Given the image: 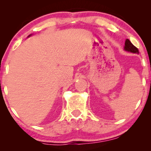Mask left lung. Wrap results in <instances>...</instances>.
Wrapping results in <instances>:
<instances>
[{
	"label": "left lung",
	"instance_id": "obj_1",
	"mask_svg": "<svg viewBox=\"0 0 151 151\" xmlns=\"http://www.w3.org/2000/svg\"><path fill=\"white\" fill-rule=\"evenodd\" d=\"M124 49H125V50H126V51L131 52H133V53L139 52H138V48L136 47L133 45L129 39H126L125 42V47H124Z\"/></svg>",
	"mask_w": 151,
	"mask_h": 151
}]
</instances>
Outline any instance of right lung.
<instances>
[{
  "label": "right lung",
  "mask_w": 151,
  "mask_h": 151,
  "mask_svg": "<svg viewBox=\"0 0 151 151\" xmlns=\"http://www.w3.org/2000/svg\"><path fill=\"white\" fill-rule=\"evenodd\" d=\"M29 36H30V35H29Z\"/></svg>",
  "instance_id": "right-lung-1"
}]
</instances>
